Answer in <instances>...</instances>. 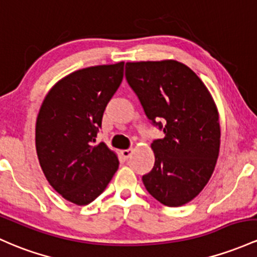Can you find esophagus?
I'll use <instances>...</instances> for the list:
<instances>
[{
	"label": "esophagus",
	"mask_w": 257,
	"mask_h": 257,
	"mask_svg": "<svg viewBox=\"0 0 257 257\" xmlns=\"http://www.w3.org/2000/svg\"><path fill=\"white\" fill-rule=\"evenodd\" d=\"M120 154H122V156L124 157V159H129V156L133 154V150H132V149H125V150L120 151Z\"/></svg>",
	"instance_id": "34e87169"
}]
</instances>
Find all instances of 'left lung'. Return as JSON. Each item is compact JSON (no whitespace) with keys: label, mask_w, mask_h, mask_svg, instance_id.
Segmentation results:
<instances>
[{"label":"left lung","mask_w":257,"mask_h":257,"mask_svg":"<svg viewBox=\"0 0 257 257\" xmlns=\"http://www.w3.org/2000/svg\"><path fill=\"white\" fill-rule=\"evenodd\" d=\"M125 78L146 117L165 137L154 140L146 190L170 207L188 204L212 176L221 144L218 112L205 84L174 60L128 62Z\"/></svg>","instance_id":"8db88e82"}]
</instances>
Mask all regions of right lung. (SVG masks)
I'll return each instance as SVG.
<instances>
[{
    "instance_id": "right-lung-1",
    "label": "right lung",
    "mask_w": 257,
    "mask_h": 257,
    "mask_svg": "<svg viewBox=\"0 0 257 257\" xmlns=\"http://www.w3.org/2000/svg\"><path fill=\"white\" fill-rule=\"evenodd\" d=\"M123 70L124 62L75 70L52 86L39 111L35 145L41 170L51 187L79 206L94 201L119 166L105 143H94Z\"/></svg>"
}]
</instances>
